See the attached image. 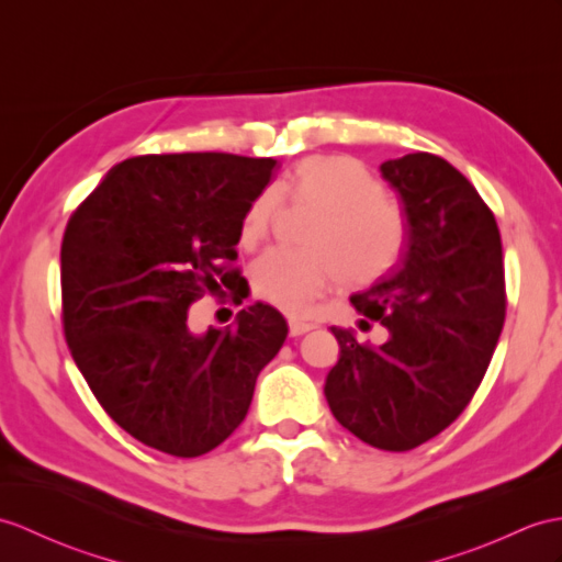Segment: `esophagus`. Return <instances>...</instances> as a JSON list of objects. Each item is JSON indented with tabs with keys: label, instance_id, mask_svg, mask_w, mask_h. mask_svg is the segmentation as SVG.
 <instances>
[{
	"label": "esophagus",
	"instance_id": "obj_1",
	"mask_svg": "<svg viewBox=\"0 0 562 562\" xmlns=\"http://www.w3.org/2000/svg\"><path fill=\"white\" fill-rule=\"evenodd\" d=\"M313 328H316V323H308V321H290V335H292V337L304 335V333H308V330H313Z\"/></svg>",
	"mask_w": 562,
	"mask_h": 562
}]
</instances>
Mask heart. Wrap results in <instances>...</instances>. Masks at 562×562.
<instances>
[{
  "label": "heart",
  "instance_id": "b5f03b06",
  "mask_svg": "<svg viewBox=\"0 0 562 562\" xmlns=\"http://www.w3.org/2000/svg\"><path fill=\"white\" fill-rule=\"evenodd\" d=\"M282 195L316 205L302 249H272L254 268V290L284 313H302L337 282L369 284L397 263L404 215L369 167L349 155H311L278 189H263L246 207L241 241L256 244L270 232Z\"/></svg>",
  "mask_w": 562,
  "mask_h": 562
}]
</instances>
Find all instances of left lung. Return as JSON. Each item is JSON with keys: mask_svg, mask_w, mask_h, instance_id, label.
Wrapping results in <instances>:
<instances>
[{"mask_svg": "<svg viewBox=\"0 0 562 562\" xmlns=\"http://www.w3.org/2000/svg\"><path fill=\"white\" fill-rule=\"evenodd\" d=\"M381 172L402 201L404 254L351 304L390 337L371 347L330 328L340 359L325 400L359 440L404 452L446 430L484 381L505 323L503 246L491 207L448 160L409 153Z\"/></svg>", "mask_w": 562, "mask_h": 562, "instance_id": "1", "label": "left lung"}]
</instances>
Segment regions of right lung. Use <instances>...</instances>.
Masks as SVG:
<instances>
[{
  "label": "right lung",
  "instance_id": "add662e5",
  "mask_svg": "<svg viewBox=\"0 0 562 562\" xmlns=\"http://www.w3.org/2000/svg\"><path fill=\"white\" fill-rule=\"evenodd\" d=\"M278 160L232 153L138 155L76 207L61 241V321L102 409L143 446L199 458L232 436L286 323L268 304L193 330L201 296L241 304L232 268L246 207Z\"/></svg>",
  "mask_w": 562,
  "mask_h": 562
}]
</instances>
